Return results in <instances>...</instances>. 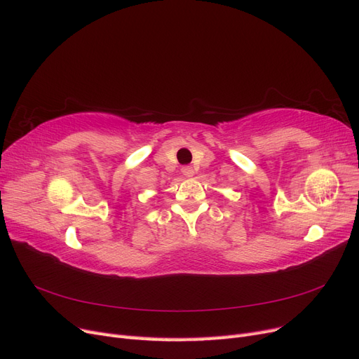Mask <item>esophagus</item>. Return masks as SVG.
Instances as JSON below:
<instances>
[{
	"label": "esophagus",
	"mask_w": 359,
	"mask_h": 359,
	"mask_svg": "<svg viewBox=\"0 0 359 359\" xmlns=\"http://www.w3.org/2000/svg\"><path fill=\"white\" fill-rule=\"evenodd\" d=\"M182 172H183V176L192 177V176H194V168H192V167H183V168H182Z\"/></svg>",
	"instance_id": "1"
}]
</instances>
